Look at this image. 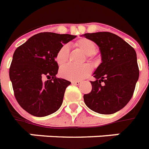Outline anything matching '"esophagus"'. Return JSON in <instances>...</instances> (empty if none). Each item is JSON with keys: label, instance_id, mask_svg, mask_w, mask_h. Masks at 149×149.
<instances>
[{"label": "esophagus", "instance_id": "34e87169", "mask_svg": "<svg viewBox=\"0 0 149 149\" xmlns=\"http://www.w3.org/2000/svg\"><path fill=\"white\" fill-rule=\"evenodd\" d=\"M72 84L79 86V85H80V84H81V81H79V80H76V81H75V80H72Z\"/></svg>", "mask_w": 149, "mask_h": 149}]
</instances>
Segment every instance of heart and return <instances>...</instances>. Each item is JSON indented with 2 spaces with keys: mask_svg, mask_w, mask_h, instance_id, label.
<instances>
[{
  "mask_svg": "<svg viewBox=\"0 0 149 149\" xmlns=\"http://www.w3.org/2000/svg\"><path fill=\"white\" fill-rule=\"evenodd\" d=\"M75 45L81 50L84 54L91 57L97 51V45L94 42L88 38H80L75 43ZM69 58V48L67 45H63L56 52V62L58 66H63L67 63ZM91 72V68L87 65L81 66L67 65L62 68L60 70V76L65 79L72 80L83 79Z\"/></svg>",
  "mask_w": 149,
  "mask_h": 149,
  "instance_id": "b5f03b06",
  "label": "heart"
}]
</instances>
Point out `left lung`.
I'll list each match as a JSON object with an SVG mask.
<instances>
[{"label":"left lung","instance_id":"left-lung-1","mask_svg":"<svg viewBox=\"0 0 149 149\" xmlns=\"http://www.w3.org/2000/svg\"><path fill=\"white\" fill-rule=\"evenodd\" d=\"M85 38L98 45L101 63L93 72L92 91L84 94L89 108L101 114L122 109L132 99L139 77L136 52L115 34L102 31L86 33Z\"/></svg>","mask_w":149,"mask_h":149}]
</instances>
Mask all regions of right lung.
Wrapping results in <instances>:
<instances>
[{"label": "right lung", "instance_id": "right-lung-1", "mask_svg": "<svg viewBox=\"0 0 149 149\" xmlns=\"http://www.w3.org/2000/svg\"><path fill=\"white\" fill-rule=\"evenodd\" d=\"M77 37L69 34L41 32L31 36L14 52L9 76L19 105L36 117L58 111L71 83L57 78L56 52ZM47 78V81H45Z\"/></svg>", "mask_w": 149, "mask_h": 149}]
</instances>
